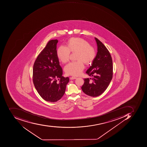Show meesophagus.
<instances>
[{
	"label": "esophagus",
	"instance_id": "34e87169",
	"mask_svg": "<svg viewBox=\"0 0 147 147\" xmlns=\"http://www.w3.org/2000/svg\"><path fill=\"white\" fill-rule=\"evenodd\" d=\"M76 77H74V76H72V77H70V79L71 80H75V79H76Z\"/></svg>",
	"mask_w": 147,
	"mask_h": 147
}]
</instances>
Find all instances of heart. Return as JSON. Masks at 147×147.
<instances>
[{"label": "heart", "mask_w": 147, "mask_h": 147, "mask_svg": "<svg viewBox=\"0 0 147 147\" xmlns=\"http://www.w3.org/2000/svg\"><path fill=\"white\" fill-rule=\"evenodd\" d=\"M70 52H77L76 60L66 65L64 70L67 75L80 76L85 67L84 62L88 64L94 60L96 56L95 49L90 46L88 42L80 38H71L67 43V47L61 45L57 50V56L63 63H66L69 60Z\"/></svg>", "instance_id": "obj_1"}]
</instances>
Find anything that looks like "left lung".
I'll use <instances>...</instances> for the list:
<instances>
[{
    "label": "left lung",
    "instance_id": "8db88e82",
    "mask_svg": "<svg viewBox=\"0 0 147 147\" xmlns=\"http://www.w3.org/2000/svg\"><path fill=\"white\" fill-rule=\"evenodd\" d=\"M97 45L96 57L91 65L87 69L86 74L93 76L90 79H84V83L82 86L83 92L91 97L101 95L107 89L113 77V61L109 53L106 46L97 38H94Z\"/></svg>",
    "mask_w": 147,
    "mask_h": 147
}]
</instances>
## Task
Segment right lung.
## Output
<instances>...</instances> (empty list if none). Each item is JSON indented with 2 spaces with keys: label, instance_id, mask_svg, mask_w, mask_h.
<instances>
[{
  "label": "right lung",
  "instance_id": "add662e5",
  "mask_svg": "<svg viewBox=\"0 0 147 147\" xmlns=\"http://www.w3.org/2000/svg\"><path fill=\"white\" fill-rule=\"evenodd\" d=\"M58 40H52L36 59L33 67L34 85L39 95L48 102H57L65 92L68 77L62 76L63 71L57 56ZM59 81L58 82L56 79Z\"/></svg>",
  "mask_w": 147,
  "mask_h": 147
}]
</instances>
